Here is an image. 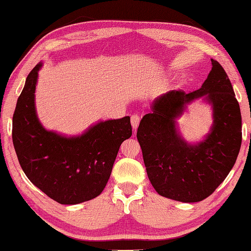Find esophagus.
<instances>
[{
  "mask_svg": "<svg viewBox=\"0 0 251 251\" xmlns=\"http://www.w3.org/2000/svg\"><path fill=\"white\" fill-rule=\"evenodd\" d=\"M139 123H140L139 115H132V117H131V126H132V129L134 130V131L137 130L138 126H139Z\"/></svg>",
  "mask_w": 251,
  "mask_h": 251,
  "instance_id": "34e87169",
  "label": "esophagus"
}]
</instances>
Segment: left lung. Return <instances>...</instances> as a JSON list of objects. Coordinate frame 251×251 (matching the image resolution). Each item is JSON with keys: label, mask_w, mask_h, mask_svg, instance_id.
Returning a JSON list of instances; mask_svg holds the SVG:
<instances>
[{"label": "left lung", "mask_w": 251, "mask_h": 251, "mask_svg": "<svg viewBox=\"0 0 251 251\" xmlns=\"http://www.w3.org/2000/svg\"><path fill=\"white\" fill-rule=\"evenodd\" d=\"M198 90H171L155 99L137 131L151 186L163 197L182 202L204 201L233 168L241 147V112L231 81L217 61ZM202 98L212 106L213 125L201 142L180 136L176 119Z\"/></svg>", "instance_id": "obj_1"}]
</instances>
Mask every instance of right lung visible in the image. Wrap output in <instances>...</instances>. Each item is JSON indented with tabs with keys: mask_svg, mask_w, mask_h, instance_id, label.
I'll use <instances>...</instances> for the list:
<instances>
[{
	"mask_svg": "<svg viewBox=\"0 0 251 251\" xmlns=\"http://www.w3.org/2000/svg\"><path fill=\"white\" fill-rule=\"evenodd\" d=\"M38 63L17 101L12 140L20 166L32 184L62 205L96 198L110 179L119 148L131 137L130 117L100 121L79 136L45 129L35 106Z\"/></svg>",
	"mask_w": 251,
	"mask_h": 251,
	"instance_id": "add662e5",
	"label": "right lung"
}]
</instances>
